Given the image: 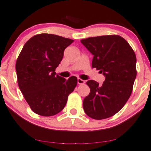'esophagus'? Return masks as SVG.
Masks as SVG:
<instances>
[{"label":"esophagus","mask_w":151,"mask_h":151,"mask_svg":"<svg viewBox=\"0 0 151 151\" xmlns=\"http://www.w3.org/2000/svg\"><path fill=\"white\" fill-rule=\"evenodd\" d=\"M77 83H78V84H83V83H85V81L84 80L80 79V78H78Z\"/></svg>","instance_id":"34e87169"}]
</instances>
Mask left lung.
<instances>
[{
	"label": "left lung",
	"instance_id": "left-lung-1",
	"mask_svg": "<svg viewBox=\"0 0 151 151\" xmlns=\"http://www.w3.org/2000/svg\"><path fill=\"white\" fill-rule=\"evenodd\" d=\"M93 55L92 68L105 77L102 85L86 82L90 93L83 102L85 113L96 120L109 118L119 111L130 97L137 76L136 55L119 35H103L81 40Z\"/></svg>",
	"mask_w": 151,
	"mask_h": 151
}]
</instances>
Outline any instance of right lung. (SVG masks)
Masks as SVG:
<instances>
[{"mask_svg":"<svg viewBox=\"0 0 151 151\" xmlns=\"http://www.w3.org/2000/svg\"><path fill=\"white\" fill-rule=\"evenodd\" d=\"M73 42L53 34H39L26 42L17 58L19 87L30 109L38 115L51 116L61 111L77 84L76 77L66 80L55 72L65 49Z\"/></svg>","mask_w":151,"mask_h":151,"instance_id":"right-lung-1","label":"right lung"}]
</instances>
